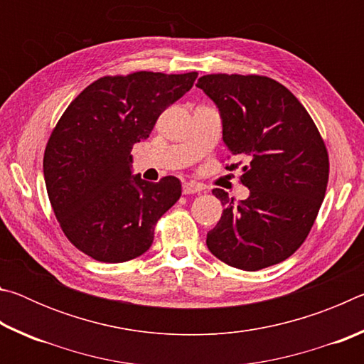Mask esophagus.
Returning a JSON list of instances; mask_svg holds the SVG:
<instances>
[{
    "mask_svg": "<svg viewBox=\"0 0 364 364\" xmlns=\"http://www.w3.org/2000/svg\"><path fill=\"white\" fill-rule=\"evenodd\" d=\"M200 191H204V186L200 183L186 181L183 184V194H199Z\"/></svg>",
    "mask_w": 364,
    "mask_h": 364,
    "instance_id": "obj_1",
    "label": "esophagus"
}]
</instances>
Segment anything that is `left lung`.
<instances>
[{
  "instance_id": "8db88e82",
  "label": "left lung",
  "mask_w": 364,
  "mask_h": 364,
  "mask_svg": "<svg viewBox=\"0 0 364 364\" xmlns=\"http://www.w3.org/2000/svg\"><path fill=\"white\" fill-rule=\"evenodd\" d=\"M197 88L217 104L223 141L250 189L236 202L223 189L212 193L225 205L207 232V247L230 267L257 271L284 262L310 232L329 181V156L315 122L284 85L263 75L210 73ZM230 156V157H231Z\"/></svg>"
}]
</instances>
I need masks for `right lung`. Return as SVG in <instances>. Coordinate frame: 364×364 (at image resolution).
Wrapping results in <instances>:
<instances>
[{
    "mask_svg": "<svg viewBox=\"0 0 364 364\" xmlns=\"http://www.w3.org/2000/svg\"><path fill=\"white\" fill-rule=\"evenodd\" d=\"M197 72H133L91 83L60 115L43 171L65 237L97 262L122 263L149 250L159 218L180 199L181 183L132 176V149L165 109L193 88Z\"/></svg>",
    "mask_w": 364,
    "mask_h": 364,
    "instance_id": "add662e5",
    "label": "right lung"
}]
</instances>
